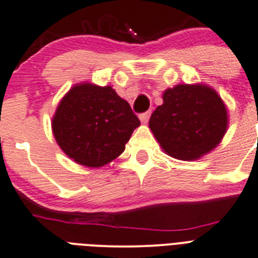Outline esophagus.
I'll return each mask as SVG.
<instances>
[{"label":"esophagus","instance_id":"34e87169","mask_svg":"<svg viewBox=\"0 0 258 258\" xmlns=\"http://www.w3.org/2000/svg\"><path fill=\"white\" fill-rule=\"evenodd\" d=\"M150 114H151V112H150V111H147V112H145V113H141V114H140L139 117H140V119H141L142 123H146V122L149 121Z\"/></svg>","mask_w":258,"mask_h":258}]
</instances>
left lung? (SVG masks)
Instances as JSON below:
<instances>
[{"instance_id":"left-lung-1","label":"left lung","mask_w":258,"mask_h":258,"mask_svg":"<svg viewBox=\"0 0 258 258\" xmlns=\"http://www.w3.org/2000/svg\"><path fill=\"white\" fill-rule=\"evenodd\" d=\"M164 103L149 126L161 147L179 160H196L213 150L227 131V109L207 86L179 84L164 92Z\"/></svg>"}]
</instances>
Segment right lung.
Returning a JSON list of instances; mask_svg holds the SVG:
<instances>
[{
  "label": "right lung",
  "instance_id": "1",
  "mask_svg": "<svg viewBox=\"0 0 258 258\" xmlns=\"http://www.w3.org/2000/svg\"><path fill=\"white\" fill-rule=\"evenodd\" d=\"M52 132L61 150L78 164L101 167L123 152L140 119L112 87H73L57 106Z\"/></svg>",
  "mask_w": 258,
  "mask_h": 258
}]
</instances>
